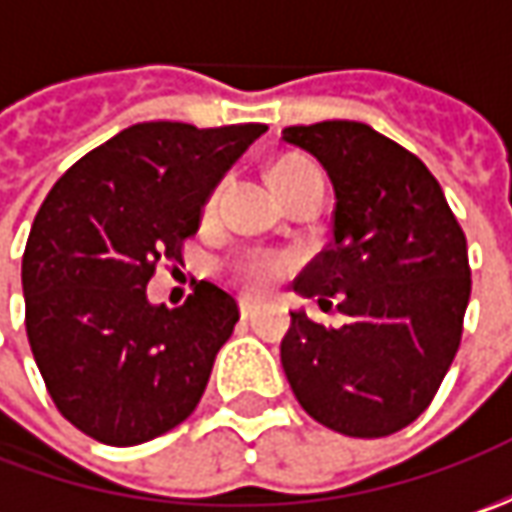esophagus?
<instances>
[{"label":"esophagus","mask_w":512,"mask_h":512,"mask_svg":"<svg viewBox=\"0 0 512 512\" xmlns=\"http://www.w3.org/2000/svg\"><path fill=\"white\" fill-rule=\"evenodd\" d=\"M239 310H242V319H253L256 302H253V299H242V302H239Z\"/></svg>","instance_id":"1"}]
</instances>
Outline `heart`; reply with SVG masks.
Returning a JSON list of instances; mask_svg holds the SVG:
<instances>
[{"mask_svg":"<svg viewBox=\"0 0 512 512\" xmlns=\"http://www.w3.org/2000/svg\"><path fill=\"white\" fill-rule=\"evenodd\" d=\"M267 176V185L270 190L276 193V199L279 202H285L290 196H296V193H302V190H310V187H319L322 190V176H319V170L316 165L305 159V156H279V159H273L265 170ZM216 196L219 193H213L210 199H207L205 213L210 216L213 213V207H216ZM285 256H279V253H267V250H247L242 253L236 262H233V273H236V279L247 285L250 290H265L273 282H279L282 279V273L287 270Z\"/></svg>","mask_w":512,"mask_h":512,"instance_id":"1","label":"heart"}]
</instances>
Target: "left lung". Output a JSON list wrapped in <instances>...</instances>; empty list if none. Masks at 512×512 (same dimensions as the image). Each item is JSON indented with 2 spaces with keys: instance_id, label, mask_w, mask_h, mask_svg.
<instances>
[{
  "instance_id": "8db88e82",
  "label": "left lung",
  "mask_w": 512,
  "mask_h": 512,
  "mask_svg": "<svg viewBox=\"0 0 512 512\" xmlns=\"http://www.w3.org/2000/svg\"><path fill=\"white\" fill-rule=\"evenodd\" d=\"M333 185V242L296 279L347 325L290 310L282 367L299 404L344 436L379 439L416 422L462 342L467 242L442 187L410 150L364 122L282 130Z\"/></svg>"
}]
</instances>
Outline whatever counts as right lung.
<instances>
[{"instance_id": "add662e5", "label": "right lung", "mask_w": 512, "mask_h": 512, "mask_svg": "<svg viewBox=\"0 0 512 512\" xmlns=\"http://www.w3.org/2000/svg\"><path fill=\"white\" fill-rule=\"evenodd\" d=\"M265 130L130 125L39 207L22 259L28 342L53 404L90 439L150 442L202 399L236 299L199 282L182 307L153 305L148 282L156 262H182L210 190Z\"/></svg>"}]
</instances>
